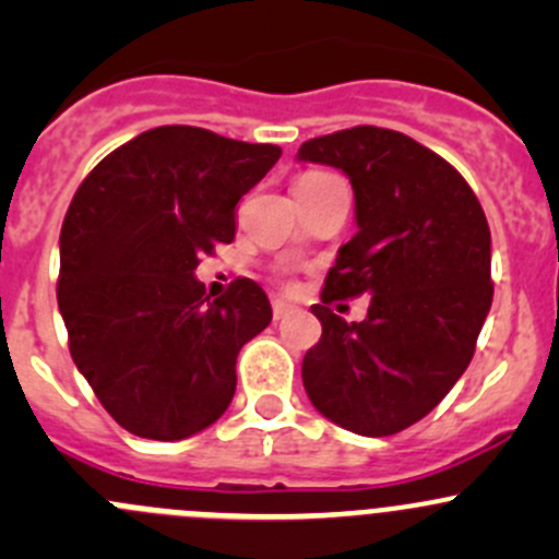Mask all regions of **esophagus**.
Here are the masks:
<instances>
[{
  "instance_id": "34e87169",
  "label": "esophagus",
  "mask_w": 559,
  "mask_h": 559,
  "mask_svg": "<svg viewBox=\"0 0 559 559\" xmlns=\"http://www.w3.org/2000/svg\"><path fill=\"white\" fill-rule=\"evenodd\" d=\"M292 311H295V306H292V302H286V300H273V319L278 321V319H284V316H289Z\"/></svg>"
}]
</instances>
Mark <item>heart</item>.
I'll list each match as a JSON object with an SVG mask.
<instances>
[{
	"instance_id": "heart-1",
	"label": "heart",
	"mask_w": 559,
	"mask_h": 559,
	"mask_svg": "<svg viewBox=\"0 0 559 559\" xmlns=\"http://www.w3.org/2000/svg\"><path fill=\"white\" fill-rule=\"evenodd\" d=\"M326 178H332V175H326V173H319V170H311V173H302V175H300V178H297V186H295V191H297V189H306V186L321 183V180H326Z\"/></svg>"
}]
</instances>
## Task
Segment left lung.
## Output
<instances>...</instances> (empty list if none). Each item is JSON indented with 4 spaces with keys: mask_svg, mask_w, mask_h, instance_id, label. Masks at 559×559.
<instances>
[{
    "mask_svg": "<svg viewBox=\"0 0 559 559\" xmlns=\"http://www.w3.org/2000/svg\"><path fill=\"white\" fill-rule=\"evenodd\" d=\"M297 159L337 167L357 200V235L321 289V337L302 359L319 414L357 436L416 425L449 394L492 306V240L481 202L436 151L394 129L352 127L300 145ZM371 295L348 325L329 306Z\"/></svg>",
    "mask_w": 559,
    "mask_h": 559,
    "instance_id": "left-lung-1",
    "label": "left lung"
}]
</instances>
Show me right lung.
<instances>
[{
  "mask_svg": "<svg viewBox=\"0 0 559 559\" xmlns=\"http://www.w3.org/2000/svg\"><path fill=\"white\" fill-rule=\"evenodd\" d=\"M278 156V145L173 123L123 143L78 186L56 297L78 370L132 436L180 441L233 403L240 348L273 311L251 278L207 300L194 270L233 243L240 197Z\"/></svg>",
  "mask_w": 559,
  "mask_h": 559,
  "instance_id": "obj_1",
  "label": "right lung"
}]
</instances>
